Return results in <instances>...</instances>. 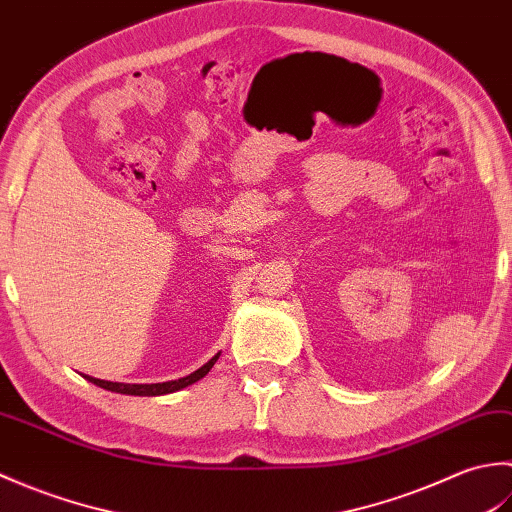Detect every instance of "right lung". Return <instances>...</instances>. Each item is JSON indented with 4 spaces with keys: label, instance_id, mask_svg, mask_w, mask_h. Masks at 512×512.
Here are the masks:
<instances>
[{
    "label": "right lung",
    "instance_id": "right-lung-1",
    "mask_svg": "<svg viewBox=\"0 0 512 512\" xmlns=\"http://www.w3.org/2000/svg\"><path fill=\"white\" fill-rule=\"evenodd\" d=\"M217 358L220 354H215L209 363L202 365L200 369H195L193 374L178 378V380H167V383H151V385H129V383H110V380H101V378H92V376H85L90 380V383L99 385L107 391H116V394H127V396H165V394H173V391H180L184 387H189L193 383H198L200 378H204L206 374L211 372V367L215 365Z\"/></svg>",
    "mask_w": 512,
    "mask_h": 512
}]
</instances>
